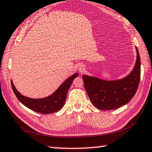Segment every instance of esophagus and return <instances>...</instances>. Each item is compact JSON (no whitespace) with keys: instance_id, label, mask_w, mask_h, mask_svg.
<instances>
[{"instance_id":"34e87169","label":"esophagus","mask_w":152,"mask_h":152,"mask_svg":"<svg viewBox=\"0 0 152 152\" xmlns=\"http://www.w3.org/2000/svg\"><path fill=\"white\" fill-rule=\"evenodd\" d=\"M84 69H85V68H84V65H79L78 66V70L80 72H83V70H84Z\"/></svg>"}]
</instances>
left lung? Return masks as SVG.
Instances as JSON below:
<instances>
[{
	"instance_id": "1",
	"label": "left lung",
	"mask_w": 152,
	"mask_h": 152,
	"mask_svg": "<svg viewBox=\"0 0 152 152\" xmlns=\"http://www.w3.org/2000/svg\"><path fill=\"white\" fill-rule=\"evenodd\" d=\"M137 57L132 71L127 76L114 80L82 76L84 87L94 106L100 110L116 109L128 103L134 96L140 80V56L137 47Z\"/></svg>"
}]
</instances>
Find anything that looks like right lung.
I'll return each mask as SVG.
<instances>
[{"label": "right lung", "instance_id": "obj_1", "mask_svg": "<svg viewBox=\"0 0 152 152\" xmlns=\"http://www.w3.org/2000/svg\"><path fill=\"white\" fill-rule=\"evenodd\" d=\"M78 76V73L74 74L67 78L54 92L50 96L42 99H32L22 95L15 88L12 80H11V86L18 100L25 107L33 111L42 114H50L58 111L63 107L65 104L68 90L70 89L74 78Z\"/></svg>", "mask_w": 152, "mask_h": 152}]
</instances>
